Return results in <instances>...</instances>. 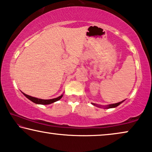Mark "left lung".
I'll return each instance as SVG.
<instances>
[{"instance_id":"obj_1","label":"left lung","mask_w":152,"mask_h":152,"mask_svg":"<svg viewBox=\"0 0 152 152\" xmlns=\"http://www.w3.org/2000/svg\"><path fill=\"white\" fill-rule=\"evenodd\" d=\"M124 100H123V101H121V102H117V103H114V104H108V105H107V106H104V108H106V109H110V108H114V107H118L119 104H121L122 102H123ZM93 104V105H96V106H97V107H100V106H99V105H97V104H94V103H91Z\"/></svg>"}]
</instances>
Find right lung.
I'll list each match as a JSON object with an SVG mask.
<instances>
[{
  "mask_svg": "<svg viewBox=\"0 0 152 152\" xmlns=\"http://www.w3.org/2000/svg\"><path fill=\"white\" fill-rule=\"evenodd\" d=\"M25 97H27L29 100H30L31 101H32L33 102L36 104H52L53 102H56L58 100H59L61 98L63 97V94H61L60 96L55 98H52V99H49V100H44V99H40V98H35V97H32L31 96L27 95L25 94V93L22 92Z\"/></svg>",
  "mask_w": 152,
  "mask_h": 152,
  "instance_id": "1",
  "label": "right lung"
}]
</instances>
